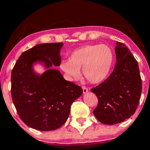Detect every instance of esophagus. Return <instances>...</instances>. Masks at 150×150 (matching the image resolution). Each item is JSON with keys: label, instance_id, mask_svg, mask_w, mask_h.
I'll return each instance as SVG.
<instances>
[{"label": "esophagus", "instance_id": "obj_1", "mask_svg": "<svg viewBox=\"0 0 150 150\" xmlns=\"http://www.w3.org/2000/svg\"><path fill=\"white\" fill-rule=\"evenodd\" d=\"M82 90H83V93H84V94H86V93L88 92V91H89L88 89H87L86 87H85V86H82Z\"/></svg>", "mask_w": 150, "mask_h": 150}]
</instances>
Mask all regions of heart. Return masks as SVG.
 <instances>
[{"instance_id":"1","label":"heart","mask_w":150,"mask_h":150,"mask_svg":"<svg viewBox=\"0 0 150 150\" xmlns=\"http://www.w3.org/2000/svg\"><path fill=\"white\" fill-rule=\"evenodd\" d=\"M114 52L106 44L86 45L71 53L68 61L61 63V69L70 80L82 75L88 82L98 84L107 78L114 63Z\"/></svg>"}]
</instances>
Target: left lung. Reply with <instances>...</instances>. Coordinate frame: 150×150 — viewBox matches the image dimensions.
I'll use <instances>...</instances> for the list:
<instances>
[{"label": "left lung", "instance_id": "1", "mask_svg": "<svg viewBox=\"0 0 150 150\" xmlns=\"http://www.w3.org/2000/svg\"><path fill=\"white\" fill-rule=\"evenodd\" d=\"M116 63L109 77L91 91L98 98L93 111L105 125L121 123L134 114L140 102L142 80L137 62L128 48L116 42Z\"/></svg>", "mask_w": 150, "mask_h": 150}]
</instances>
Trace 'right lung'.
Segmentation results:
<instances>
[{
	"instance_id": "right-lung-1",
	"label": "right lung",
	"mask_w": 150,
	"mask_h": 150,
	"mask_svg": "<svg viewBox=\"0 0 150 150\" xmlns=\"http://www.w3.org/2000/svg\"><path fill=\"white\" fill-rule=\"evenodd\" d=\"M63 44H40L22 53L11 73V96L19 116L30 128L49 131L61 127L69 116L70 106L82 89L65 80L53 65L61 63ZM41 62L48 69L38 75L32 66Z\"/></svg>"
}]
</instances>
